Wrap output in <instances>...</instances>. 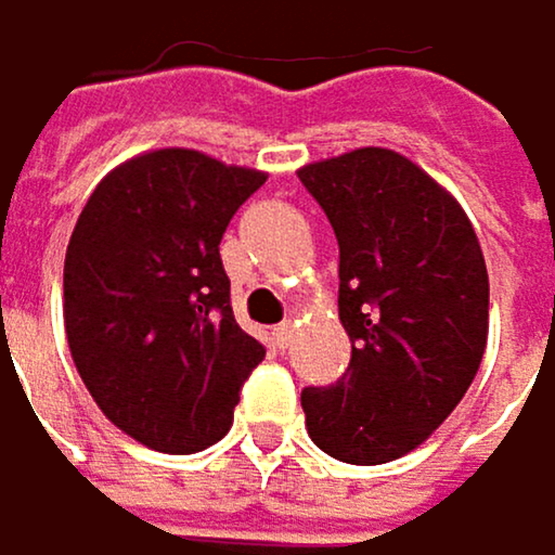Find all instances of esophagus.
<instances>
[{"instance_id": "esophagus-1", "label": "esophagus", "mask_w": 555, "mask_h": 555, "mask_svg": "<svg viewBox=\"0 0 555 555\" xmlns=\"http://www.w3.org/2000/svg\"><path fill=\"white\" fill-rule=\"evenodd\" d=\"M294 336H297V330H294V323H281V326L274 330V343H278L281 349H291V343H294Z\"/></svg>"}]
</instances>
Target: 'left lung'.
Here are the masks:
<instances>
[{
    "label": "left lung",
    "mask_w": 555,
    "mask_h": 555,
    "mask_svg": "<svg viewBox=\"0 0 555 555\" xmlns=\"http://www.w3.org/2000/svg\"><path fill=\"white\" fill-rule=\"evenodd\" d=\"M339 242V320L352 343L333 388H304L310 439L339 462L414 452L455 411L488 346V268L459 199L391 147L297 170Z\"/></svg>",
    "instance_id": "left-lung-1"
}]
</instances>
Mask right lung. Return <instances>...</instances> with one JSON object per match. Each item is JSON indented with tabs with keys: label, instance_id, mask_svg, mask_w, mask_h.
Wrapping results in <instances>:
<instances>
[{
	"label": "right lung",
	"instance_id": "obj_1",
	"mask_svg": "<svg viewBox=\"0 0 555 555\" xmlns=\"http://www.w3.org/2000/svg\"><path fill=\"white\" fill-rule=\"evenodd\" d=\"M264 170L154 147L90 193L64 258V330L96 408L141 446L219 442L264 359L232 313L219 242Z\"/></svg>",
	"mask_w": 555,
	"mask_h": 555
}]
</instances>
